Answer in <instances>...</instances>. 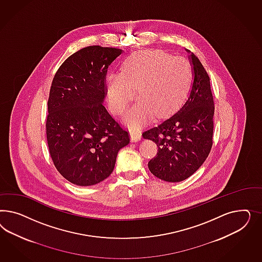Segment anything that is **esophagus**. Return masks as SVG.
<instances>
[{
  "label": "esophagus",
  "mask_w": 262,
  "mask_h": 262,
  "mask_svg": "<svg viewBox=\"0 0 262 262\" xmlns=\"http://www.w3.org/2000/svg\"><path fill=\"white\" fill-rule=\"evenodd\" d=\"M130 137H132V140L134 142H137L141 139V133L140 130L136 129V128H132L130 129Z\"/></svg>",
  "instance_id": "obj_1"
}]
</instances>
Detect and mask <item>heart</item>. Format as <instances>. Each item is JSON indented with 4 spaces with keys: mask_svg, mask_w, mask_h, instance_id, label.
Listing matches in <instances>:
<instances>
[{
    "mask_svg": "<svg viewBox=\"0 0 262 262\" xmlns=\"http://www.w3.org/2000/svg\"><path fill=\"white\" fill-rule=\"evenodd\" d=\"M192 71L182 56H172L159 50L138 51L127 56L120 74H110L105 79L107 100L111 108L124 112L127 103L137 96L126 120L136 127L156 116L173 111L187 94Z\"/></svg>",
    "mask_w": 262,
    "mask_h": 262,
    "instance_id": "obj_1",
    "label": "heart"
}]
</instances>
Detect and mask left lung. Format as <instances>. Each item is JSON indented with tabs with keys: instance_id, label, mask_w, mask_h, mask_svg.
<instances>
[{
	"instance_id": "1",
	"label": "left lung",
	"mask_w": 262,
	"mask_h": 262,
	"mask_svg": "<svg viewBox=\"0 0 262 262\" xmlns=\"http://www.w3.org/2000/svg\"><path fill=\"white\" fill-rule=\"evenodd\" d=\"M185 51L193 79L187 98L173 114L143 133L144 139L159 147L148 163L149 170L168 183H179L194 174L212 146L214 102L209 77L198 57Z\"/></svg>"
}]
</instances>
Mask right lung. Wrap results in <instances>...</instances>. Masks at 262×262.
I'll list each match as a JSON object with an SVG mask.
<instances>
[{
	"label": "right lung",
	"mask_w": 262,
	"mask_h": 262,
	"mask_svg": "<svg viewBox=\"0 0 262 262\" xmlns=\"http://www.w3.org/2000/svg\"><path fill=\"white\" fill-rule=\"evenodd\" d=\"M123 50L89 46L69 56L54 77L46 121L49 151L70 183L90 186L111 176L127 130L103 105L107 68Z\"/></svg>",
	"instance_id": "obj_1"
}]
</instances>
